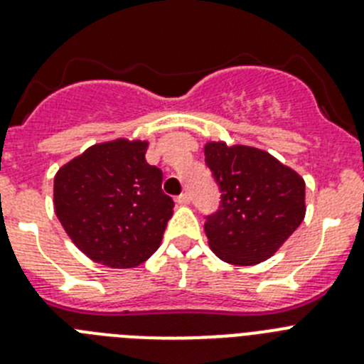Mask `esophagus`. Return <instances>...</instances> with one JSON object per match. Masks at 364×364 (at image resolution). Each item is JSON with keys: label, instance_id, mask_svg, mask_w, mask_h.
I'll list each match as a JSON object with an SVG mask.
<instances>
[{"label": "esophagus", "instance_id": "esophagus-1", "mask_svg": "<svg viewBox=\"0 0 364 364\" xmlns=\"http://www.w3.org/2000/svg\"><path fill=\"white\" fill-rule=\"evenodd\" d=\"M189 200H191L189 193H182V195H178V197H176V204H180V205L189 204Z\"/></svg>", "mask_w": 364, "mask_h": 364}]
</instances>
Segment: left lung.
Masks as SVG:
<instances>
[{"instance_id":"1","label":"left lung","mask_w":364,"mask_h":364,"mask_svg":"<svg viewBox=\"0 0 364 364\" xmlns=\"http://www.w3.org/2000/svg\"><path fill=\"white\" fill-rule=\"evenodd\" d=\"M204 154L222 193L220 210L204 224L215 255L235 266L275 255L304 220V178L259 147L208 142Z\"/></svg>"}]
</instances>
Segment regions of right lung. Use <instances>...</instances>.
I'll return each instance as SVG.
<instances>
[{
    "instance_id": "1",
    "label": "right lung",
    "mask_w": 364,
    "mask_h": 364,
    "mask_svg": "<svg viewBox=\"0 0 364 364\" xmlns=\"http://www.w3.org/2000/svg\"><path fill=\"white\" fill-rule=\"evenodd\" d=\"M147 140L95 144L58 169L54 211L80 252L107 268H134L162 242L173 215Z\"/></svg>"
}]
</instances>
